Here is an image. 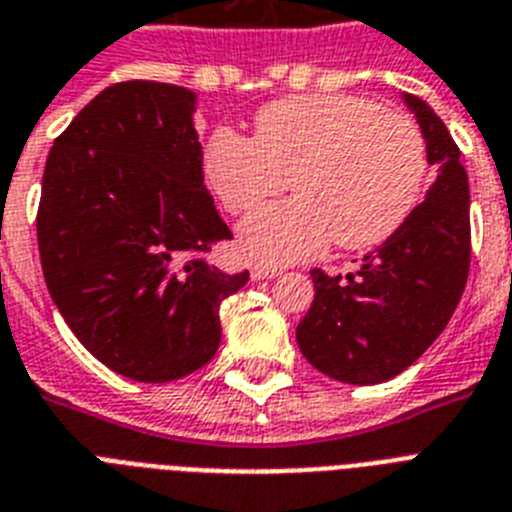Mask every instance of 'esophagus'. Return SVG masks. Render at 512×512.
<instances>
[{"label": "esophagus", "mask_w": 512, "mask_h": 512, "mask_svg": "<svg viewBox=\"0 0 512 512\" xmlns=\"http://www.w3.org/2000/svg\"><path fill=\"white\" fill-rule=\"evenodd\" d=\"M281 276V270L270 268V265H252V278L255 281H263V278H276Z\"/></svg>", "instance_id": "1"}]
</instances>
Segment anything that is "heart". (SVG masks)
Listing matches in <instances>:
<instances>
[{
	"mask_svg": "<svg viewBox=\"0 0 512 512\" xmlns=\"http://www.w3.org/2000/svg\"><path fill=\"white\" fill-rule=\"evenodd\" d=\"M429 152L421 128L352 94L286 97L255 115V134L218 128L205 147V176L228 213L242 215L286 189L294 199L249 215L242 252L294 263L386 242L421 197Z\"/></svg>",
	"mask_w": 512,
	"mask_h": 512,
	"instance_id": "heart-1",
	"label": "heart"
}]
</instances>
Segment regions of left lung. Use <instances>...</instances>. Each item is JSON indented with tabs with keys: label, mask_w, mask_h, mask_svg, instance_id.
<instances>
[{
	"label": "left lung",
	"mask_w": 512,
	"mask_h": 512,
	"mask_svg": "<svg viewBox=\"0 0 512 512\" xmlns=\"http://www.w3.org/2000/svg\"><path fill=\"white\" fill-rule=\"evenodd\" d=\"M402 99L418 118L436 181L352 273L310 270L315 299L297 326L307 363L344 384H381L413 365L450 323L471 268V194L458 144L423 99Z\"/></svg>",
	"instance_id": "obj_1"
}]
</instances>
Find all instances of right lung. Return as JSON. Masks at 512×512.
Listing matches in <instances>:
<instances>
[{"label":"right lung","mask_w":512,"mask_h":512,"mask_svg":"<svg viewBox=\"0 0 512 512\" xmlns=\"http://www.w3.org/2000/svg\"><path fill=\"white\" fill-rule=\"evenodd\" d=\"M194 105L173 83H112L54 139L41 181L54 305L99 363L144 384L213 360L220 302L249 281L205 257L231 231L205 189Z\"/></svg>","instance_id":"add662e5"}]
</instances>
